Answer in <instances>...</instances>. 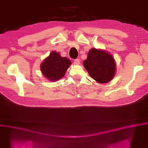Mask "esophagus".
I'll list each match as a JSON object with an SVG mask.
<instances>
[{
  "instance_id": "34e87169",
  "label": "esophagus",
  "mask_w": 148,
  "mask_h": 148,
  "mask_svg": "<svg viewBox=\"0 0 148 148\" xmlns=\"http://www.w3.org/2000/svg\"><path fill=\"white\" fill-rule=\"evenodd\" d=\"M79 62H80L79 59H75V60H74V63L75 65L79 64Z\"/></svg>"
}]
</instances>
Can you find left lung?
Masks as SVG:
<instances>
[{
	"mask_svg": "<svg viewBox=\"0 0 148 148\" xmlns=\"http://www.w3.org/2000/svg\"><path fill=\"white\" fill-rule=\"evenodd\" d=\"M83 65L91 77L98 83H106L112 79L115 72V63L110 54L102 50L92 49Z\"/></svg>",
	"mask_w": 148,
	"mask_h": 148,
	"instance_id": "left-lung-1",
	"label": "left lung"
}]
</instances>
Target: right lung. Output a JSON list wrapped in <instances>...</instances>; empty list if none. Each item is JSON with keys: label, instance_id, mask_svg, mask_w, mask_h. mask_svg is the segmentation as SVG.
Listing matches in <instances>:
<instances>
[{"label": "right lung", "instance_id": "1", "mask_svg": "<svg viewBox=\"0 0 148 148\" xmlns=\"http://www.w3.org/2000/svg\"><path fill=\"white\" fill-rule=\"evenodd\" d=\"M71 62L68 58L62 57L53 51L41 65V71L43 76L49 80L57 81L63 77Z\"/></svg>", "mask_w": 148, "mask_h": 148}]
</instances>
